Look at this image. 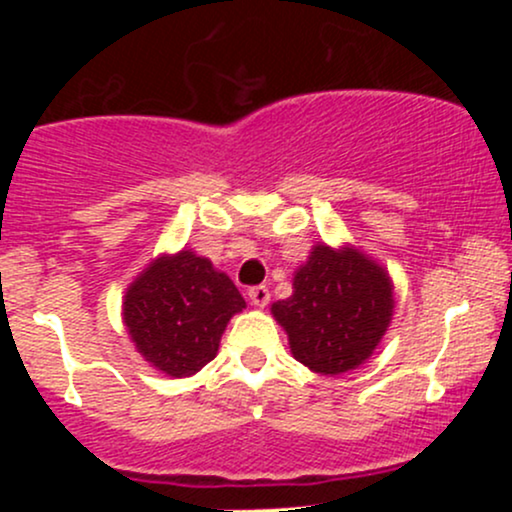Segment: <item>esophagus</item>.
<instances>
[{
    "label": "esophagus",
    "instance_id": "esophagus-1",
    "mask_svg": "<svg viewBox=\"0 0 512 512\" xmlns=\"http://www.w3.org/2000/svg\"><path fill=\"white\" fill-rule=\"evenodd\" d=\"M248 298L255 308H264V305L269 303V289L267 286H252V289L248 291Z\"/></svg>",
    "mask_w": 512,
    "mask_h": 512
}]
</instances>
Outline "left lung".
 I'll return each instance as SVG.
<instances>
[{"mask_svg":"<svg viewBox=\"0 0 512 512\" xmlns=\"http://www.w3.org/2000/svg\"><path fill=\"white\" fill-rule=\"evenodd\" d=\"M395 313L387 269L354 245L317 243L293 272V293L272 305L296 361L320 375H342L373 356Z\"/></svg>","mask_w":512,"mask_h":512,"instance_id":"left-lung-1","label":"left lung"}]
</instances>
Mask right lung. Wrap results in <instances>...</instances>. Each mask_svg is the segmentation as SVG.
Returning a JSON list of instances; mask_svg holds the SVG:
<instances>
[{
  "instance_id": "add662e5",
  "label": "right lung",
  "mask_w": 512,
  "mask_h": 512,
  "mask_svg": "<svg viewBox=\"0 0 512 512\" xmlns=\"http://www.w3.org/2000/svg\"><path fill=\"white\" fill-rule=\"evenodd\" d=\"M243 308L228 274L182 248L158 255L134 276L122 298V322L149 366L168 378H190L216 356L226 325Z\"/></svg>"
}]
</instances>
